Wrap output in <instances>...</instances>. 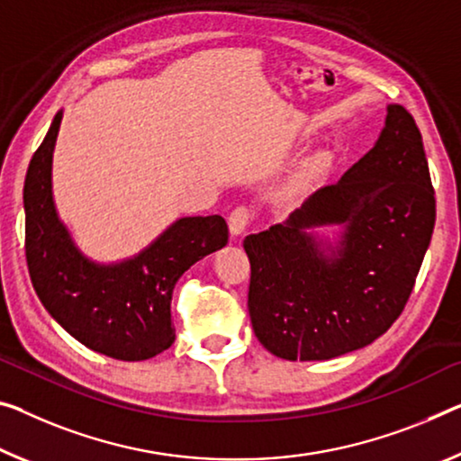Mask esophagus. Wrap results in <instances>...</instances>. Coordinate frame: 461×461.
Returning <instances> with one entry per match:
<instances>
[{
  "label": "esophagus",
  "mask_w": 461,
  "mask_h": 461,
  "mask_svg": "<svg viewBox=\"0 0 461 461\" xmlns=\"http://www.w3.org/2000/svg\"><path fill=\"white\" fill-rule=\"evenodd\" d=\"M251 222V212L249 208L245 206H239L230 212L229 216V229H230V235H240V232H245L247 226Z\"/></svg>",
  "instance_id": "34e87169"
}]
</instances>
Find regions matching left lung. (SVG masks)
Returning <instances> with one entry per match:
<instances>
[{
  "mask_svg": "<svg viewBox=\"0 0 461 461\" xmlns=\"http://www.w3.org/2000/svg\"><path fill=\"white\" fill-rule=\"evenodd\" d=\"M330 223L343 226L336 248L306 232ZM433 229L422 136L389 104L379 140L342 179L243 240L255 336L285 360H330L375 342L406 307Z\"/></svg>",
  "mask_w": 461,
  "mask_h": 461,
  "instance_id": "left-lung-1",
  "label": "left lung"
}]
</instances>
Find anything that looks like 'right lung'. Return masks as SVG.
I'll return each mask as SVG.
<instances>
[{
  "instance_id": "add662e5",
  "label": "right lung",
  "mask_w": 461,
  "mask_h": 461,
  "mask_svg": "<svg viewBox=\"0 0 461 461\" xmlns=\"http://www.w3.org/2000/svg\"><path fill=\"white\" fill-rule=\"evenodd\" d=\"M61 125L55 115L24 181L26 264L42 307L86 348L146 360L175 342L171 299L195 261L229 243L222 216H187L136 258L103 266L84 258L53 203L51 165Z\"/></svg>"
}]
</instances>
